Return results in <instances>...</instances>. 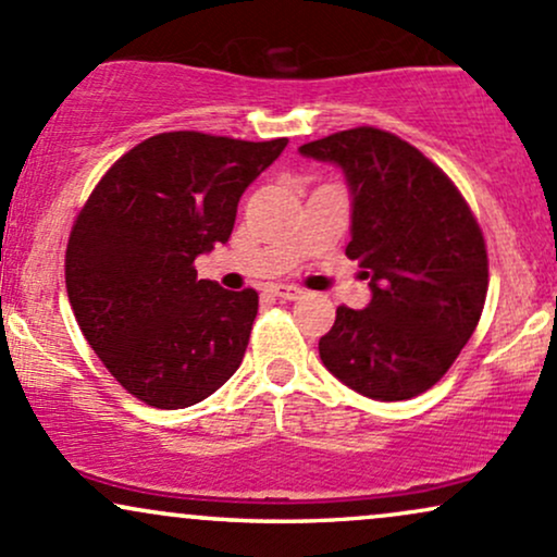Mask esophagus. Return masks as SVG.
Masks as SVG:
<instances>
[{
    "label": "esophagus",
    "mask_w": 557,
    "mask_h": 557,
    "mask_svg": "<svg viewBox=\"0 0 557 557\" xmlns=\"http://www.w3.org/2000/svg\"><path fill=\"white\" fill-rule=\"evenodd\" d=\"M272 293L283 300H298L300 296H304V290L296 285H272Z\"/></svg>",
    "instance_id": "34e87169"
}]
</instances>
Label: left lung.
I'll return each instance as SVG.
<instances>
[{
  "label": "left lung",
  "mask_w": 557,
  "mask_h": 557,
  "mask_svg": "<svg viewBox=\"0 0 557 557\" xmlns=\"http://www.w3.org/2000/svg\"><path fill=\"white\" fill-rule=\"evenodd\" d=\"M298 151L343 170L345 253L363 267L372 290L367 309H337L319 359L367 398H413L453 367L482 317V230L445 172L393 133L354 127Z\"/></svg>",
  "instance_id": "1"
}]
</instances>
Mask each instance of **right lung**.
<instances>
[{
    "label": "right lung",
    "instance_id": "right-lung-1",
    "mask_svg": "<svg viewBox=\"0 0 557 557\" xmlns=\"http://www.w3.org/2000/svg\"><path fill=\"white\" fill-rule=\"evenodd\" d=\"M285 146L159 133L120 157L81 209L70 306L101 363L146 406H194L240 367L257 290L198 280L194 261L230 240L243 190Z\"/></svg>",
    "mask_w": 557,
    "mask_h": 557
}]
</instances>
